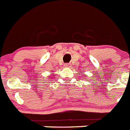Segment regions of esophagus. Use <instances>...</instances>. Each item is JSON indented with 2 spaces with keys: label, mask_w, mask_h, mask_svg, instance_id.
I'll return each instance as SVG.
<instances>
[{
  "label": "esophagus",
  "mask_w": 130,
  "mask_h": 130,
  "mask_svg": "<svg viewBox=\"0 0 130 130\" xmlns=\"http://www.w3.org/2000/svg\"><path fill=\"white\" fill-rule=\"evenodd\" d=\"M65 67H69L71 66V64L70 63H66V64H65V65H64Z\"/></svg>",
  "instance_id": "34e87169"
}]
</instances>
